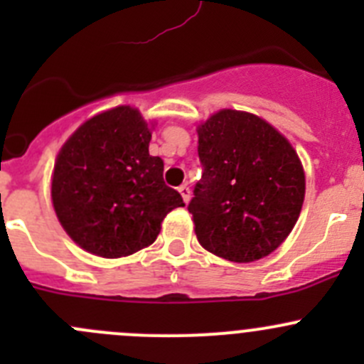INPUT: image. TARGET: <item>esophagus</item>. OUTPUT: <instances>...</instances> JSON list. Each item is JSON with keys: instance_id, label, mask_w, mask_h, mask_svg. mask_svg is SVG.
Here are the masks:
<instances>
[{"instance_id": "obj_1", "label": "esophagus", "mask_w": 364, "mask_h": 364, "mask_svg": "<svg viewBox=\"0 0 364 364\" xmlns=\"http://www.w3.org/2000/svg\"><path fill=\"white\" fill-rule=\"evenodd\" d=\"M178 192L181 193V197H183V200H185V203H188L190 200V197H192V193H190V188L186 185H181L178 188Z\"/></svg>"}]
</instances>
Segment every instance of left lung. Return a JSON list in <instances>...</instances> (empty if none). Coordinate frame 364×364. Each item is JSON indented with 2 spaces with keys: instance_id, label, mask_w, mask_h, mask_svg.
Masks as SVG:
<instances>
[{
  "instance_id": "left-lung-1",
  "label": "left lung",
  "mask_w": 364,
  "mask_h": 364,
  "mask_svg": "<svg viewBox=\"0 0 364 364\" xmlns=\"http://www.w3.org/2000/svg\"><path fill=\"white\" fill-rule=\"evenodd\" d=\"M203 178L188 211L199 243L232 262L277 250L304 200V171L291 142L250 112L223 109L197 128Z\"/></svg>"
}]
</instances>
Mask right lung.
<instances>
[{"label":"right lung","mask_w":364,"mask_h":364,"mask_svg":"<svg viewBox=\"0 0 364 364\" xmlns=\"http://www.w3.org/2000/svg\"><path fill=\"white\" fill-rule=\"evenodd\" d=\"M141 112L119 105L80 124L54 164L53 205L67 234L93 255L117 259L149 247L181 196L149 155Z\"/></svg>","instance_id":"obj_1"}]
</instances>
